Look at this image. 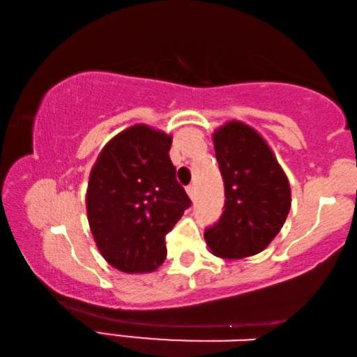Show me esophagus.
Segmentation results:
<instances>
[{
  "label": "esophagus",
  "instance_id": "esophagus-1",
  "mask_svg": "<svg viewBox=\"0 0 357 357\" xmlns=\"http://www.w3.org/2000/svg\"><path fill=\"white\" fill-rule=\"evenodd\" d=\"M185 192H187V195H189V198L192 200V198L195 197V185H193V184L187 185V187H185Z\"/></svg>",
  "mask_w": 357,
  "mask_h": 357
}]
</instances>
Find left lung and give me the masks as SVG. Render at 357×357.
Here are the masks:
<instances>
[{
  "instance_id": "8db88e82",
  "label": "left lung",
  "mask_w": 357,
  "mask_h": 357,
  "mask_svg": "<svg viewBox=\"0 0 357 357\" xmlns=\"http://www.w3.org/2000/svg\"><path fill=\"white\" fill-rule=\"evenodd\" d=\"M215 157L225 184V211L204 231L213 255L243 259L273 243L291 208L285 172L263 135L231 119L213 134Z\"/></svg>"
}]
</instances>
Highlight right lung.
Masks as SVG:
<instances>
[{
    "mask_svg": "<svg viewBox=\"0 0 357 357\" xmlns=\"http://www.w3.org/2000/svg\"><path fill=\"white\" fill-rule=\"evenodd\" d=\"M173 137L134 124L108 140L89 173L86 214L100 255L126 274L165 261V234L190 200L170 160Z\"/></svg>",
    "mask_w": 357,
    "mask_h": 357,
    "instance_id": "add662e5",
    "label": "right lung"
}]
</instances>
